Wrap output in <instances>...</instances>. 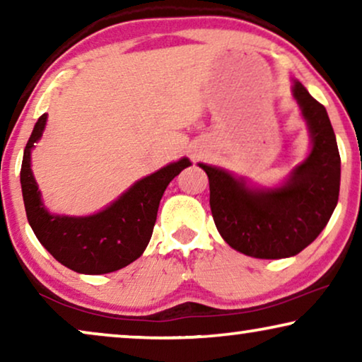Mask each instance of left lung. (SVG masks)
Segmentation results:
<instances>
[{"mask_svg":"<svg viewBox=\"0 0 362 362\" xmlns=\"http://www.w3.org/2000/svg\"><path fill=\"white\" fill-rule=\"evenodd\" d=\"M293 95L310 127L313 150L280 189H250L219 168L209 177V204L227 244L255 259H285L308 247L328 224L339 196L341 158L326 108L295 82Z\"/></svg>","mask_w":362,"mask_h":362,"instance_id":"left-lung-1","label":"left lung"}]
</instances>
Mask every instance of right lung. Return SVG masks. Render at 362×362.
Instances as JSON below:
<instances>
[{
    "instance_id": "obj_1",
    "label": "right lung",
    "mask_w": 362,
    "mask_h": 362,
    "mask_svg": "<svg viewBox=\"0 0 362 362\" xmlns=\"http://www.w3.org/2000/svg\"><path fill=\"white\" fill-rule=\"evenodd\" d=\"M47 115L39 117L24 148L21 187L29 226L57 262L77 274L100 275L130 265L146 249L166 186L191 165L187 158L161 168L133 185L105 211L88 217L51 216L44 209L31 171V148L42 135Z\"/></svg>"
}]
</instances>
